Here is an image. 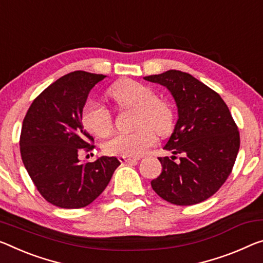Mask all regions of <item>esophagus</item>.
I'll return each instance as SVG.
<instances>
[{
    "instance_id": "esophagus-1",
    "label": "esophagus",
    "mask_w": 263,
    "mask_h": 263,
    "mask_svg": "<svg viewBox=\"0 0 263 263\" xmlns=\"http://www.w3.org/2000/svg\"><path fill=\"white\" fill-rule=\"evenodd\" d=\"M119 160L122 162H137V159H133V158L128 157H119Z\"/></svg>"
}]
</instances>
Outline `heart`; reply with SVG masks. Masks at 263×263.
Returning a JSON list of instances; mask_svg holds the SVG:
<instances>
[{"instance_id": "b5f03b06", "label": "heart", "mask_w": 263, "mask_h": 263, "mask_svg": "<svg viewBox=\"0 0 263 263\" xmlns=\"http://www.w3.org/2000/svg\"><path fill=\"white\" fill-rule=\"evenodd\" d=\"M109 96L122 109H136V126L138 131L118 133L104 145L106 153L112 156L137 158L143 156L156 143V135L165 136L171 131L173 114L165 102L157 99L151 87L139 82H118L109 90ZM85 128L97 137L109 136L114 128L110 110L101 103L89 102L82 112Z\"/></svg>"}]
</instances>
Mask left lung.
Instances as JSON below:
<instances>
[{"instance_id": "1", "label": "left lung", "mask_w": 263, "mask_h": 263, "mask_svg": "<svg viewBox=\"0 0 263 263\" xmlns=\"http://www.w3.org/2000/svg\"><path fill=\"white\" fill-rule=\"evenodd\" d=\"M167 89L176 102L178 120L165 149L173 156L158 158L160 176L153 191L179 206L195 205L212 197L232 172L240 135L226 103L192 74L168 70L144 77ZM176 154L182 157L174 162Z\"/></svg>"}]
</instances>
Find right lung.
<instances>
[{"mask_svg":"<svg viewBox=\"0 0 263 263\" xmlns=\"http://www.w3.org/2000/svg\"><path fill=\"white\" fill-rule=\"evenodd\" d=\"M105 77L85 71L65 74L32 102L24 117L22 161L42 197L57 207L90 205L120 165L116 157L103 156L86 164L78 159L79 152L93 148L82 112L91 89Z\"/></svg>","mask_w":263,"mask_h":263,"instance_id":"add662e5","label":"right lung"}]
</instances>
